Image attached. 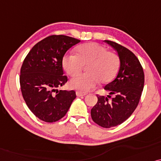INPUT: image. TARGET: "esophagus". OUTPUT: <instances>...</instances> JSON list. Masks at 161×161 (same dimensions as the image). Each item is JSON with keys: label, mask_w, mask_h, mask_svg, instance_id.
<instances>
[{"label": "esophagus", "mask_w": 161, "mask_h": 161, "mask_svg": "<svg viewBox=\"0 0 161 161\" xmlns=\"http://www.w3.org/2000/svg\"><path fill=\"white\" fill-rule=\"evenodd\" d=\"M76 96H79V97H80V96H86L87 95V93H83V92H81V91H76Z\"/></svg>", "instance_id": "obj_1"}]
</instances>
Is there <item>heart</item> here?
Wrapping results in <instances>:
<instances>
[{
	"label": "heart",
	"instance_id": "b5f03b06",
	"mask_svg": "<svg viewBox=\"0 0 161 161\" xmlns=\"http://www.w3.org/2000/svg\"><path fill=\"white\" fill-rule=\"evenodd\" d=\"M77 55L66 53L63 66L70 76L80 74L84 65H89L87 74L79 75L70 81V86L81 92L93 89L98 81L107 83L112 81L119 72L120 59L115 53L96 42L83 44L76 48Z\"/></svg>",
	"mask_w": 161,
	"mask_h": 161
}]
</instances>
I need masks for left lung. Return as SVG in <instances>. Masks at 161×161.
Returning <instances> with one entry per match:
<instances>
[{
	"instance_id": "8db88e82",
	"label": "left lung",
	"mask_w": 161,
	"mask_h": 161,
	"mask_svg": "<svg viewBox=\"0 0 161 161\" xmlns=\"http://www.w3.org/2000/svg\"><path fill=\"white\" fill-rule=\"evenodd\" d=\"M117 51L120 68L116 78L106 85L108 97L98 96V102L91 109V118L98 125L110 128L119 125L132 114L138 106L144 85V73L136 56L116 42L104 40ZM110 95L114 97L109 102Z\"/></svg>"
}]
</instances>
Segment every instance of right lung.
<instances>
[{"label": "right lung", "mask_w": 161, "mask_h": 161, "mask_svg": "<svg viewBox=\"0 0 161 161\" xmlns=\"http://www.w3.org/2000/svg\"><path fill=\"white\" fill-rule=\"evenodd\" d=\"M79 42L65 35L49 36L37 42L23 61L20 76L23 97L29 110L42 121H59L76 97L74 91L57 88L68 81L63 76L64 55Z\"/></svg>", "instance_id": "1"}]
</instances>
